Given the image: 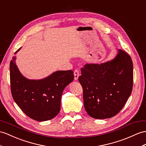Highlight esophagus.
<instances>
[{"mask_svg": "<svg viewBox=\"0 0 146 146\" xmlns=\"http://www.w3.org/2000/svg\"><path fill=\"white\" fill-rule=\"evenodd\" d=\"M74 80H78V78H79V72L78 70H76L74 71Z\"/></svg>", "mask_w": 146, "mask_h": 146, "instance_id": "obj_1", "label": "esophagus"}]
</instances>
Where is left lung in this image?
Returning <instances> with one entry per match:
<instances>
[{"mask_svg":"<svg viewBox=\"0 0 146 146\" xmlns=\"http://www.w3.org/2000/svg\"><path fill=\"white\" fill-rule=\"evenodd\" d=\"M79 81L83 88L88 115L103 119L115 116L129 97L133 84V63L121 49L115 58L101 64H86Z\"/></svg>","mask_w":146,"mask_h":146,"instance_id":"8db88e82","label":"left lung"}]
</instances>
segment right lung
I'll return each instance as SVG.
<instances>
[{
	"mask_svg": "<svg viewBox=\"0 0 146 146\" xmlns=\"http://www.w3.org/2000/svg\"><path fill=\"white\" fill-rule=\"evenodd\" d=\"M21 47L15 52H19ZM16 56L10 63L11 92L23 112L38 121L51 119L61 109L62 94L74 80L72 70H58L41 79H29L16 65Z\"/></svg>",
	"mask_w": 146,
	"mask_h": 146,
	"instance_id": "1",
	"label": "right lung"
}]
</instances>
